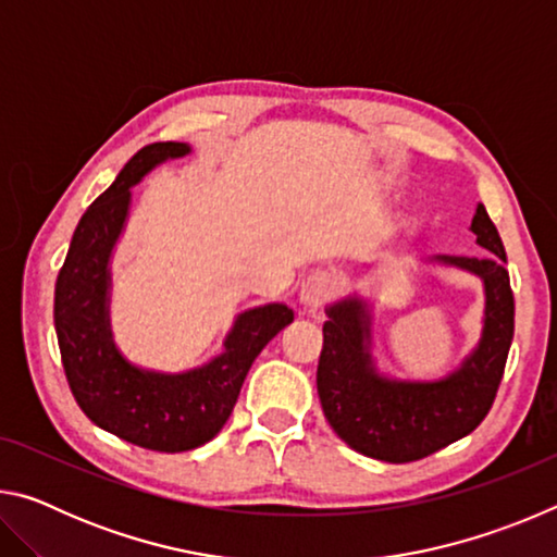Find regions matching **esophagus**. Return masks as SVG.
<instances>
[{
    "label": "esophagus",
    "mask_w": 557,
    "mask_h": 557,
    "mask_svg": "<svg viewBox=\"0 0 557 557\" xmlns=\"http://www.w3.org/2000/svg\"><path fill=\"white\" fill-rule=\"evenodd\" d=\"M329 292H332V275L324 270H314L312 275L301 282V289H299L301 307L305 309L322 307L329 297Z\"/></svg>",
    "instance_id": "34e87169"
}]
</instances>
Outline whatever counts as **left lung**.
I'll use <instances>...</instances> for the list:
<instances>
[{
  "mask_svg": "<svg viewBox=\"0 0 557 557\" xmlns=\"http://www.w3.org/2000/svg\"><path fill=\"white\" fill-rule=\"evenodd\" d=\"M469 231L484 258L435 256L430 262L476 275L484 285L479 344L437 381H400L373 361V305L348 295L326 307L317 391L329 425L366 457L403 465L451 445L486 418L513 342V292L496 225L476 203Z\"/></svg>",
  "mask_w": 557,
  "mask_h": 557,
  "instance_id": "1",
  "label": "left lung"
}]
</instances>
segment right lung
Here are the masks:
<instances>
[{"label": "right lung", "instance_id": "right-lung-1", "mask_svg": "<svg viewBox=\"0 0 557 557\" xmlns=\"http://www.w3.org/2000/svg\"><path fill=\"white\" fill-rule=\"evenodd\" d=\"M186 154L191 147L184 143H154L129 159L83 213L53 299L55 336L75 403L98 428L154 451H186L219 435L252 361L295 319L282 301L245 309L225 334L223 351L182 373L143 369L122 356L110 324V262L127 225L132 186Z\"/></svg>", "mask_w": 557, "mask_h": 557}]
</instances>
